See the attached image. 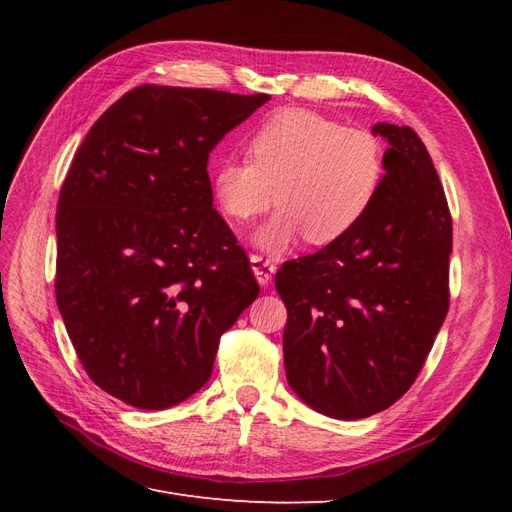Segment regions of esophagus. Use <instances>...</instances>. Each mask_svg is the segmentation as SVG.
<instances>
[{
	"mask_svg": "<svg viewBox=\"0 0 512 512\" xmlns=\"http://www.w3.org/2000/svg\"><path fill=\"white\" fill-rule=\"evenodd\" d=\"M250 262H252V271L256 275V280L260 286H269L271 277L275 273V260L269 258V256H262V254H252L250 256Z\"/></svg>",
	"mask_w": 512,
	"mask_h": 512,
	"instance_id": "obj_1",
	"label": "esophagus"
}]
</instances>
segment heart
Instances as JSON below:
<instances>
[{
	"instance_id": "heart-1",
	"label": "heart",
	"mask_w": 512,
	"mask_h": 512,
	"mask_svg": "<svg viewBox=\"0 0 512 512\" xmlns=\"http://www.w3.org/2000/svg\"><path fill=\"white\" fill-rule=\"evenodd\" d=\"M250 156L213 168L215 203L235 222L280 207L258 243L282 250L297 237L327 245L342 239L374 205L384 181V145L365 128L305 108L275 113L252 132Z\"/></svg>"
}]
</instances>
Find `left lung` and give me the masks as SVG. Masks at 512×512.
<instances>
[{
    "mask_svg": "<svg viewBox=\"0 0 512 512\" xmlns=\"http://www.w3.org/2000/svg\"><path fill=\"white\" fill-rule=\"evenodd\" d=\"M389 141L374 205L342 239L284 262L290 389L331 418H365L421 374L448 312L453 220L429 151L408 126L376 123Z\"/></svg>",
    "mask_w": 512,
    "mask_h": 512,
    "instance_id": "left-lung-1",
    "label": "left lung"
}]
</instances>
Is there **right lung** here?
<instances>
[{
	"mask_svg": "<svg viewBox=\"0 0 512 512\" xmlns=\"http://www.w3.org/2000/svg\"><path fill=\"white\" fill-rule=\"evenodd\" d=\"M267 94L141 85L91 126L59 192L55 297L102 391L141 410L194 395L258 297L213 209L211 149Z\"/></svg>",
	"mask_w": 512,
	"mask_h": 512,
	"instance_id": "1",
	"label": "right lung"
}]
</instances>
